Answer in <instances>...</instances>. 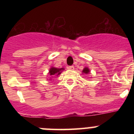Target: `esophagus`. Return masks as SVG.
Masks as SVG:
<instances>
[{
	"label": "esophagus",
	"instance_id": "1",
	"mask_svg": "<svg viewBox=\"0 0 134 134\" xmlns=\"http://www.w3.org/2000/svg\"><path fill=\"white\" fill-rule=\"evenodd\" d=\"M68 69L69 70H71V71H72V70H74V67L73 66H69V67H68Z\"/></svg>",
	"mask_w": 134,
	"mask_h": 134
}]
</instances>
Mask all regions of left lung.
<instances>
[{
    "label": "left lung",
    "instance_id": "8db88e82",
    "mask_svg": "<svg viewBox=\"0 0 134 134\" xmlns=\"http://www.w3.org/2000/svg\"><path fill=\"white\" fill-rule=\"evenodd\" d=\"M90 72V70L87 67H84L83 71H82V74H86V75H87V74H89Z\"/></svg>",
    "mask_w": 134,
    "mask_h": 134
}]
</instances>
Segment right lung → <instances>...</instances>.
I'll list each match as a JSON object with an SVG mask.
<instances>
[{
    "label": "right lung",
    "mask_w": 134,
    "mask_h": 134,
    "mask_svg": "<svg viewBox=\"0 0 134 134\" xmlns=\"http://www.w3.org/2000/svg\"><path fill=\"white\" fill-rule=\"evenodd\" d=\"M64 70L65 69L63 68H63H56V67H51L48 72V75H49L48 80H49L51 81L52 80V78H51V76H58V75H61V73H62V72H63V71H64Z\"/></svg>",
    "instance_id": "right-lung-1"
}]
</instances>
